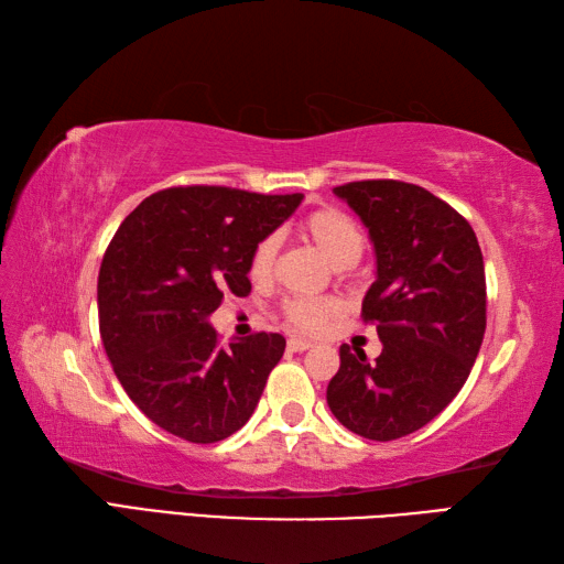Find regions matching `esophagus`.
Wrapping results in <instances>:
<instances>
[{
  "label": "esophagus",
  "mask_w": 564,
  "mask_h": 564,
  "mask_svg": "<svg viewBox=\"0 0 564 564\" xmlns=\"http://www.w3.org/2000/svg\"><path fill=\"white\" fill-rule=\"evenodd\" d=\"M310 344L307 339H289V351H293V354H301V351H307L310 349Z\"/></svg>",
  "instance_id": "34e87169"
}]
</instances>
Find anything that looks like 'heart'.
I'll return each instance as SVG.
<instances>
[{"label": "heart", "mask_w": 564, "mask_h": 564, "mask_svg": "<svg viewBox=\"0 0 564 564\" xmlns=\"http://www.w3.org/2000/svg\"><path fill=\"white\" fill-rule=\"evenodd\" d=\"M297 232L305 242L313 245L322 257H325L334 269H349L361 259L366 237L349 215L337 208H319L313 210L297 225ZM275 259V239L263 237L257 247L251 249L249 257V279L254 283L269 281ZM341 315V303L334 297H317V301H289L283 305V317L289 327L303 334H317L325 329L329 322Z\"/></svg>", "instance_id": "obj_1"}]
</instances>
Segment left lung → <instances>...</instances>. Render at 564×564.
I'll use <instances>...</instances> for the list:
<instances>
[{"label":"left lung","mask_w":564,"mask_h":564,"mask_svg":"<svg viewBox=\"0 0 564 564\" xmlns=\"http://www.w3.org/2000/svg\"><path fill=\"white\" fill-rule=\"evenodd\" d=\"M368 227L376 283L361 315L382 351L341 344L327 404L354 434L402 438L441 414L470 376L487 325L480 245L460 213L426 188L373 178L334 188Z\"/></svg>","instance_id":"1"}]
</instances>
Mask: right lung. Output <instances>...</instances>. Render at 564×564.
<instances>
[{"label": "right lung", "mask_w": 564, "mask_h": 564, "mask_svg": "<svg viewBox=\"0 0 564 564\" xmlns=\"http://www.w3.org/2000/svg\"><path fill=\"white\" fill-rule=\"evenodd\" d=\"M225 186L164 188L128 215L99 271L104 349L128 398L191 443L232 436L254 414L281 334L218 344L210 315L245 297L251 249L301 206Z\"/></svg>", "instance_id": "1"}]
</instances>
